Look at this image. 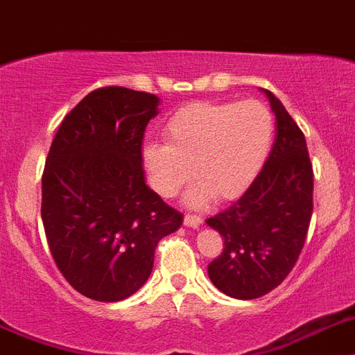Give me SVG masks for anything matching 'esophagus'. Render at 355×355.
Segmentation results:
<instances>
[{
	"instance_id": "1",
	"label": "esophagus",
	"mask_w": 355,
	"mask_h": 355,
	"mask_svg": "<svg viewBox=\"0 0 355 355\" xmlns=\"http://www.w3.org/2000/svg\"><path fill=\"white\" fill-rule=\"evenodd\" d=\"M184 225L189 228H198L201 225V217L193 216V214H185L184 216Z\"/></svg>"
}]
</instances>
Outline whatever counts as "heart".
I'll return each instance as SVG.
<instances>
[{"instance_id": "heart-1", "label": "heart", "mask_w": 355, "mask_h": 355, "mask_svg": "<svg viewBox=\"0 0 355 355\" xmlns=\"http://www.w3.org/2000/svg\"><path fill=\"white\" fill-rule=\"evenodd\" d=\"M162 138L141 152L152 189L171 198L193 177L185 203L203 207L212 196L237 200L253 185L272 148L274 118L254 98L191 102L171 114Z\"/></svg>"}]
</instances>
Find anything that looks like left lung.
<instances>
[{"instance_id":"obj_1","label":"left lung","mask_w":355,"mask_h":355,"mask_svg":"<svg viewBox=\"0 0 355 355\" xmlns=\"http://www.w3.org/2000/svg\"><path fill=\"white\" fill-rule=\"evenodd\" d=\"M276 114V138L253 185L207 219L221 233L223 253L209 263L216 288L258 299L283 283L304 248L313 212V166L302 130L279 98L263 90Z\"/></svg>"}]
</instances>
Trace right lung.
Listing matches in <instances>:
<instances>
[{"instance_id": "obj_1", "label": "right lung", "mask_w": 355, "mask_h": 355, "mask_svg": "<svg viewBox=\"0 0 355 355\" xmlns=\"http://www.w3.org/2000/svg\"><path fill=\"white\" fill-rule=\"evenodd\" d=\"M157 95L104 86L63 118L42 175V223L51 254L70 286L116 302L138 292L157 242L182 214L150 189L141 145L159 113Z\"/></svg>"}]
</instances>
